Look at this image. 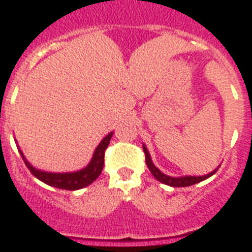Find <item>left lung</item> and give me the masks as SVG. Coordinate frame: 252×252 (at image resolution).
Segmentation results:
<instances>
[{"label": "left lung", "instance_id": "1", "mask_svg": "<svg viewBox=\"0 0 252 252\" xmlns=\"http://www.w3.org/2000/svg\"><path fill=\"white\" fill-rule=\"evenodd\" d=\"M144 153H145V160H146V164L150 169L151 175L154 176L155 179L160 181V183L165 184V185H169V186H173V188H184V186H190V185H194V184H198L200 181H203V180L208 179L210 176L214 175L218 168L212 171L211 173H208L206 176H184V177H171V176H167L164 175L163 172H160L154 164H153V161H151L150 158V154H149V151H147L146 146H144Z\"/></svg>", "mask_w": 252, "mask_h": 252}]
</instances>
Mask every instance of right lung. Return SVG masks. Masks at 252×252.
Instances as JSON below:
<instances>
[{
	"label": "right lung",
	"instance_id": "obj_1",
	"mask_svg": "<svg viewBox=\"0 0 252 252\" xmlns=\"http://www.w3.org/2000/svg\"><path fill=\"white\" fill-rule=\"evenodd\" d=\"M112 133L107 134V136L101 141V144L98 145L95 149L92 158L91 163L81 171L71 173H50L44 172V171H38V169L33 168L32 165L26 160L23 153L19 150L20 155L24 160V164L27 165V168L30 169L31 173L37 177L40 181L48 184L50 186L58 188V189L64 190H79L81 188L91 185L94 180L97 179L98 176L101 175L102 169H103V164H105V151L107 149L110 140H111Z\"/></svg>",
	"mask_w": 252,
	"mask_h": 252
}]
</instances>
